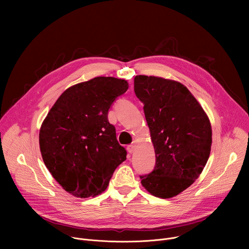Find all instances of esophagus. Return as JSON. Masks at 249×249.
<instances>
[{
    "mask_svg": "<svg viewBox=\"0 0 249 249\" xmlns=\"http://www.w3.org/2000/svg\"><path fill=\"white\" fill-rule=\"evenodd\" d=\"M135 147H136V142H133V143H132L131 145H129V146L127 147V151L132 154V153L135 151Z\"/></svg>",
    "mask_w": 249,
    "mask_h": 249,
    "instance_id": "obj_1",
    "label": "esophagus"
}]
</instances>
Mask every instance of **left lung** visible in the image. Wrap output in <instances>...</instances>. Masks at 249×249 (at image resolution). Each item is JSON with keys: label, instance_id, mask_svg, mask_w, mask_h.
<instances>
[{"label": "left lung", "instance_id": "8db88e82", "mask_svg": "<svg viewBox=\"0 0 249 249\" xmlns=\"http://www.w3.org/2000/svg\"><path fill=\"white\" fill-rule=\"evenodd\" d=\"M134 90L144 103L156 166L141 183L152 195L168 199L198 178L210 157L212 127L206 112L179 82L136 76Z\"/></svg>", "mask_w": 249, "mask_h": 249}]
</instances>
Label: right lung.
<instances>
[{
  "label": "right lung",
  "mask_w": 249,
  "mask_h": 249,
  "mask_svg": "<svg viewBox=\"0 0 249 249\" xmlns=\"http://www.w3.org/2000/svg\"><path fill=\"white\" fill-rule=\"evenodd\" d=\"M128 88L126 80L113 77L74 85L59 96L42 122L39 147L43 161L71 195H99L126 160L127 152L119 145L107 114Z\"/></svg>",
  "instance_id": "obj_1"
}]
</instances>
